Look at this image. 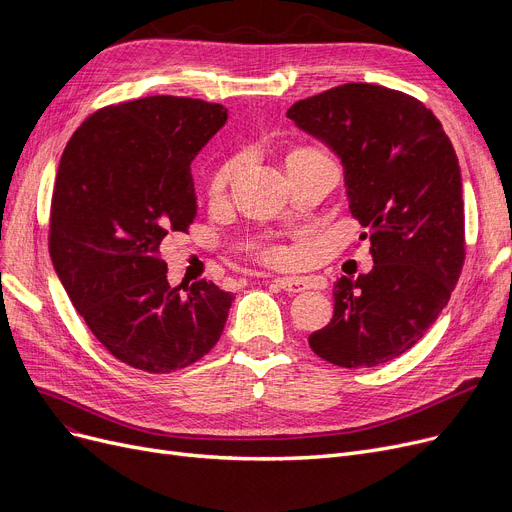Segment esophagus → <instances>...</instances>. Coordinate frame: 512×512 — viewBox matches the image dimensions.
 I'll use <instances>...</instances> for the list:
<instances>
[{
    "label": "esophagus",
    "instance_id": "esophagus-1",
    "mask_svg": "<svg viewBox=\"0 0 512 512\" xmlns=\"http://www.w3.org/2000/svg\"><path fill=\"white\" fill-rule=\"evenodd\" d=\"M276 286L286 292H303L309 288L307 278H278Z\"/></svg>",
    "mask_w": 512,
    "mask_h": 512
}]
</instances>
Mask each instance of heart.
Masks as SVG:
<instances>
[{"mask_svg": "<svg viewBox=\"0 0 512 512\" xmlns=\"http://www.w3.org/2000/svg\"><path fill=\"white\" fill-rule=\"evenodd\" d=\"M297 151H305V149H297ZM297 151H292V153H297ZM236 166H238L236 157H230V159L222 161V164H220L218 168H215V172H213V176H211V182H209V191H211L213 195H222V193L226 191V186H228L230 178H232L234 172H236ZM270 259L280 263V261H286L288 257H286V253L276 251V253L270 255Z\"/></svg>", "mask_w": 512, "mask_h": 512, "instance_id": "heart-1", "label": "heart"}]
</instances>
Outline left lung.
<instances>
[{"mask_svg":"<svg viewBox=\"0 0 512 512\" xmlns=\"http://www.w3.org/2000/svg\"><path fill=\"white\" fill-rule=\"evenodd\" d=\"M286 116L340 157L375 263L334 284V317L309 336L311 351L348 369L388 363L423 338L463 272L459 159L432 110L380 85H340Z\"/></svg>","mask_w":512,"mask_h":512,"instance_id":"1","label":"left lung"}]
</instances>
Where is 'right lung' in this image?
Here are the masks:
<instances>
[{"instance_id":"right-lung-1","label":"right lung","mask_w":512,"mask_h":512,"mask_svg":"<svg viewBox=\"0 0 512 512\" xmlns=\"http://www.w3.org/2000/svg\"><path fill=\"white\" fill-rule=\"evenodd\" d=\"M228 120L220 103L153 95L91 114L70 137L49 215V255L93 336L149 373L193 365L220 340L232 292L168 284L161 242L197 218L191 161Z\"/></svg>"}]
</instances>
